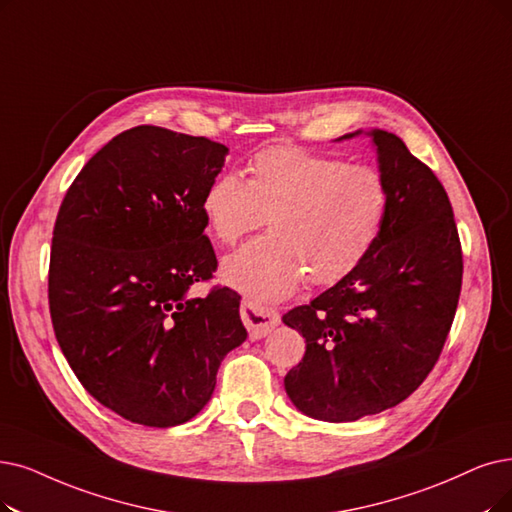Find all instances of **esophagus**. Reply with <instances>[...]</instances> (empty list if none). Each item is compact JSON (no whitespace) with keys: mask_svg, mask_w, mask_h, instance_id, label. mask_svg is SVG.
Returning a JSON list of instances; mask_svg holds the SVG:
<instances>
[{"mask_svg":"<svg viewBox=\"0 0 512 512\" xmlns=\"http://www.w3.org/2000/svg\"><path fill=\"white\" fill-rule=\"evenodd\" d=\"M239 311L252 340L264 338L279 323V313L275 309H269V306L264 304H256L252 300H243Z\"/></svg>","mask_w":512,"mask_h":512,"instance_id":"esophagus-1","label":"esophagus"}]
</instances>
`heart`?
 I'll return each instance as SVG.
<instances>
[{"label": "heart", "instance_id": "b5f03b06", "mask_svg": "<svg viewBox=\"0 0 512 512\" xmlns=\"http://www.w3.org/2000/svg\"><path fill=\"white\" fill-rule=\"evenodd\" d=\"M388 208L391 191L374 166L292 145L254 153L248 178L216 174L199 199L222 245L260 229L267 216L271 233L222 264L224 281L254 302L290 296L304 279L334 285L355 273L376 248Z\"/></svg>", "mask_w": 512, "mask_h": 512}]
</instances>
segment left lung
<instances>
[{
  "label": "left lung",
  "instance_id": "obj_1",
  "mask_svg": "<svg viewBox=\"0 0 512 512\" xmlns=\"http://www.w3.org/2000/svg\"><path fill=\"white\" fill-rule=\"evenodd\" d=\"M370 136L391 191L376 248L355 273L283 315L306 340L285 393L323 422H353L410 397L443 351L462 288L460 237L439 178L399 136Z\"/></svg>",
  "mask_w": 512,
  "mask_h": 512
}]
</instances>
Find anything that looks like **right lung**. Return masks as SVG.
Returning a JSON list of instances; mask_svg holds the SVG:
<instances>
[{
    "label": "right lung",
    "instance_id": "1",
    "mask_svg": "<svg viewBox=\"0 0 512 512\" xmlns=\"http://www.w3.org/2000/svg\"><path fill=\"white\" fill-rule=\"evenodd\" d=\"M227 153L210 138L136 126L86 163L60 203L54 334L81 386L130 422L197 416L220 361L248 338L237 292L191 294L218 267L199 199Z\"/></svg>",
    "mask_w": 512,
    "mask_h": 512
}]
</instances>
